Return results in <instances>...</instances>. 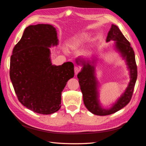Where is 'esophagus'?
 <instances>
[{"label": "esophagus", "instance_id": "obj_1", "mask_svg": "<svg viewBox=\"0 0 146 146\" xmlns=\"http://www.w3.org/2000/svg\"><path fill=\"white\" fill-rule=\"evenodd\" d=\"M74 71H75V75H76L78 74V73L79 72V71H80V69L79 68H78V67H76V66H75V68H74Z\"/></svg>", "mask_w": 146, "mask_h": 146}]
</instances>
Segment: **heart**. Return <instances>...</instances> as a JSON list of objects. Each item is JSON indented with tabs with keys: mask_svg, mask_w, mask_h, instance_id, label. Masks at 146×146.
I'll list each match as a JSON object with an SVG mask.
<instances>
[{
	"mask_svg": "<svg viewBox=\"0 0 146 146\" xmlns=\"http://www.w3.org/2000/svg\"><path fill=\"white\" fill-rule=\"evenodd\" d=\"M88 38V34L86 33H82L79 35L76 36L72 41H71L70 44H68L69 47L71 49H75L77 48L80 44L86 40Z\"/></svg>",
	"mask_w": 146,
	"mask_h": 146,
	"instance_id": "heart-1",
	"label": "heart"
}]
</instances>
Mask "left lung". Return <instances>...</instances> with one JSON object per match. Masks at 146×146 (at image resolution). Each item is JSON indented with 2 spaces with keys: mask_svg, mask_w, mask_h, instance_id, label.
<instances>
[{
  "mask_svg": "<svg viewBox=\"0 0 146 146\" xmlns=\"http://www.w3.org/2000/svg\"><path fill=\"white\" fill-rule=\"evenodd\" d=\"M110 41H114L113 46L114 50L125 60L127 69L129 71V82L125 91L110 108H103L100 102L99 82L95 69L96 59L89 60L79 57L75 60L77 65L82 66L77 77L83 95L84 105L87 110L98 115L112 114L128 104L131 99L137 78V67L133 50L117 26L113 24L111 26L106 39L107 43Z\"/></svg>",
  "mask_w": 146,
  "mask_h": 146,
  "instance_id": "1",
  "label": "left lung"
}]
</instances>
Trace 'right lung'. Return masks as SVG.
Returning <instances> with one entry per match:
<instances>
[{"label":"right lung","mask_w":146,"mask_h":146,"mask_svg":"<svg viewBox=\"0 0 146 146\" xmlns=\"http://www.w3.org/2000/svg\"><path fill=\"white\" fill-rule=\"evenodd\" d=\"M58 44L57 31L53 25H29L11 56L10 78L18 100L41 114L60 109L62 92L74 76L71 62L52 64L49 48Z\"/></svg>","instance_id":"obj_1"}]
</instances>
